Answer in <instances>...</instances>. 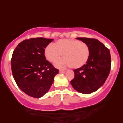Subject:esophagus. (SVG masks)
Segmentation results:
<instances>
[{
  "label": "esophagus",
  "instance_id": "obj_1",
  "mask_svg": "<svg viewBox=\"0 0 123 123\" xmlns=\"http://www.w3.org/2000/svg\"><path fill=\"white\" fill-rule=\"evenodd\" d=\"M59 72L60 73H65V70H62V69H60V70H59Z\"/></svg>",
  "mask_w": 123,
  "mask_h": 123
}]
</instances>
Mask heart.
Wrapping results in <instances>:
<instances>
[{"mask_svg":"<svg viewBox=\"0 0 123 123\" xmlns=\"http://www.w3.org/2000/svg\"><path fill=\"white\" fill-rule=\"evenodd\" d=\"M63 53L65 58L56 62V67L65 68L70 66L73 68H78L87 62L90 49L86 43L82 41L64 39L58 40L55 44H49L44 50L45 58L52 63L56 62Z\"/></svg>","mask_w":123,"mask_h":123,"instance_id":"obj_1","label":"heart"}]
</instances>
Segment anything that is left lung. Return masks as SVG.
<instances>
[{"label":"left lung","mask_w":123,"mask_h":123,"mask_svg":"<svg viewBox=\"0 0 123 123\" xmlns=\"http://www.w3.org/2000/svg\"><path fill=\"white\" fill-rule=\"evenodd\" d=\"M76 39L87 44L90 49V55L86 63L74 69V77L71 84L78 92L89 94L98 89L108 78L111 64L110 52L96 39Z\"/></svg>","instance_id":"1"}]
</instances>
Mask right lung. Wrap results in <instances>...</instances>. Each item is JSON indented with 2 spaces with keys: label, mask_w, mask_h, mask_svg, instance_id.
I'll return each mask as SVG.
<instances>
[{
  "label": "right lung",
  "mask_w": 123,
  "mask_h": 123,
  "mask_svg": "<svg viewBox=\"0 0 123 123\" xmlns=\"http://www.w3.org/2000/svg\"><path fill=\"white\" fill-rule=\"evenodd\" d=\"M54 39L31 38L17 45L12 54L11 67L17 86L29 96L39 98L54 82L58 69L47 61L44 50Z\"/></svg>",
  "instance_id": "1"
}]
</instances>
